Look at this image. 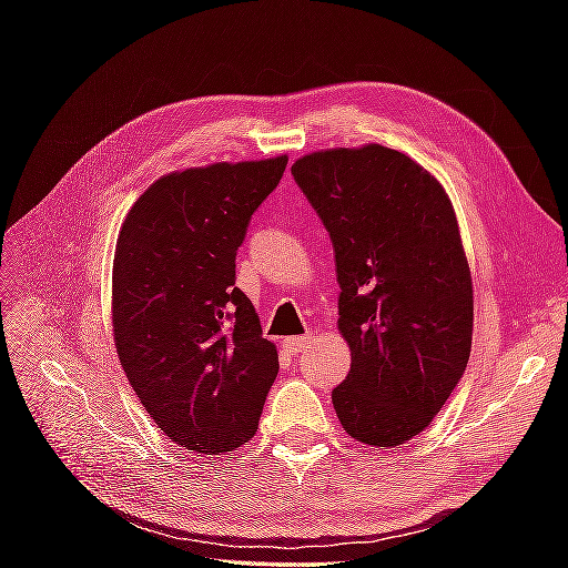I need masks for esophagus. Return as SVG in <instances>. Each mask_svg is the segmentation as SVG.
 <instances>
[{
	"label": "esophagus",
	"instance_id": "1",
	"mask_svg": "<svg viewBox=\"0 0 568 568\" xmlns=\"http://www.w3.org/2000/svg\"><path fill=\"white\" fill-rule=\"evenodd\" d=\"M312 342H315V336L312 334H305V336H287V339L283 342V348L287 354H303L305 348L312 346Z\"/></svg>",
	"mask_w": 568,
	"mask_h": 568
}]
</instances>
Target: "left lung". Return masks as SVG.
<instances>
[{"instance_id":"left-lung-1","label":"left lung","mask_w":568,"mask_h":568,"mask_svg":"<svg viewBox=\"0 0 568 568\" xmlns=\"http://www.w3.org/2000/svg\"><path fill=\"white\" fill-rule=\"evenodd\" d=\"M334 244L339 334L352 371L332 393L348 437L400 446L429 427L464 376L474 283L454 204L409 155L366 143L293 163Z\"/></svg>"}]
</instances>
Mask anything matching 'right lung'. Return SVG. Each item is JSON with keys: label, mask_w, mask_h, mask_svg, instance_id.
Listing matches in <instances>:
<instances>
[{"label": "right lung", "mask_w": 568, "mask_h": 568, "mask_svg": "<svg viewBox=\"0 0 568 568\" xmlns=\"http://www.w3.org/2000/svg\"><path fill=\"white\" fill-rule=\"evenodd\" d=\"M287 155L210 163L155 180L131 204L112 265V332L141 405L197 454L248 442L277 376L251 300L234 287L251 214Z\"/></svg>", "instance_id": "1"}]
</instances>
